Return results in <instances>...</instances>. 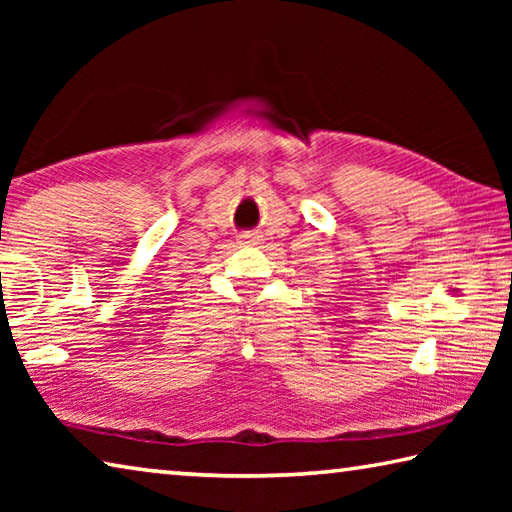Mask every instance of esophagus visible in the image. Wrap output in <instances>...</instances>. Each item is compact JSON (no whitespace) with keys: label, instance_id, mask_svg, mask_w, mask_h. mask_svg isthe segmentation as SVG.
Masks as SVG:
<instances>
[{"label":"esophagus","instance_id":"esophagus-1","mask_svg":"<svg viewBox=\"0 0 512 512\" xmlns=\"http://www.w3.org/2000/svg\"><path fill=\"white\" fill-rule=\"evenodd\" d=\"M239 244L241 246H255V244H259V235H257V232H244V235L239 237Z\"/></svg>","mask_w":512,"mask_h":512}]
</instances>
